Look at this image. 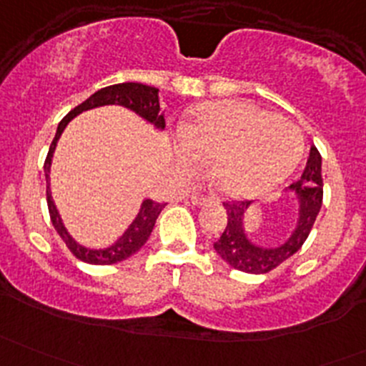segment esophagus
<instances>
[{"label":"esophagus","mask_w":366,"mask_h":366,"mask_svg":"<svg viewBox=\"0 0 366 366\" xmlns=\"http://www.w3.org/2000/svg\"><path fill=\"white\" fill-rule=\"evenodd\" d=\"M209 202H212V200H210V198H207V197H200V194H197V193H194L193 197H191V204L198 205V207L209 204Z\"/></svg>","instance_id":"1"}]
</instances>
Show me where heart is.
I'll list each match as a JSON object with an SVG mask.
<instances>
[{"mask_svg": "<svg viewBox=\"0 0 366 366\" xmlns=\"http://www.w3.org/2000/svg\"><path fill=\"white\" fill-rule=\"evenodd\" d=\"M175 159L193 169L212 159L210 177L232 198L272 193L296 169L305 150L292 122L246 101L207 102L180 127Z\"/></svg>", "mask_w": 366, "mask_h": 366, "instance_id": "b5f03b06", "label": "heart"}]
</instances>
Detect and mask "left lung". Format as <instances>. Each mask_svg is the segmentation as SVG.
<instances>
[{
    "label": "left lung",
    "instance_id": "1",
    "mask_svg": "<svg viewBox=\"0 0 366 366\" xmlns=\"http://www.w3.org/2000/svg\"><path fill=\"white\" fill-rule=\"evenodd\" d=\"M322 157L315 147L310 149L306 168L301 179L290 184L285 193L296 200V221L290 234L274 246L254 242L246 230V214L253 202L223 204L227 209V227L214 242L216 253L234 269L249 274H264L299 252L312 232L319 210L322 207Z\"/></svg>",
    "mask_w": 366,
    "mask_h": 366
}]
</instances>
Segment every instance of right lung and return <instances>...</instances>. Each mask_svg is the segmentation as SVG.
Masks as SVG:
<instances>
[{
    "mask_svg": "<svg viewBox=\"0 0 366 366\" xmlns=\"http://www.w3.org/2000/svg\"><path fill=\"white\" fill-rule=\"evenodd\" d=\"M101 106H124V108L131 109L132 113L138 114L139 118H143L147 124L152 125L156 131H162L164 129V112H162L159 106V88H154L142 83H118L112 84V86L101 88L94 95H90L86 101L76 106L58 124L56 134H54L53 143L49 147V154H47L46 162H44V173H46L47 182V207H49L51 221H53L54 230L58 232V235L64 239V242L69 246L70 252L76 254L79 260L94 265H109L125 260V258H129L131 254L142 249V246L149 241L157 216H159L166 204H156L152 200H143L142 205H139L138 214L131 221V224L125 228L124 234L113 244L106 246V248H88V246L81 244V242H77L70 235L64 219H61L60 212H58V207L54 204L53 193H51V164H53V156L54 150H56L58 139H60L61 132L65 131L69 122L74 120L77 114H81L83 112L101 108Z\"/></svg>",
    "mask_w": 366,
    "mask_h": 366,
    "instance_id": "1",
    "label": "right lung"
}]
</instances>
